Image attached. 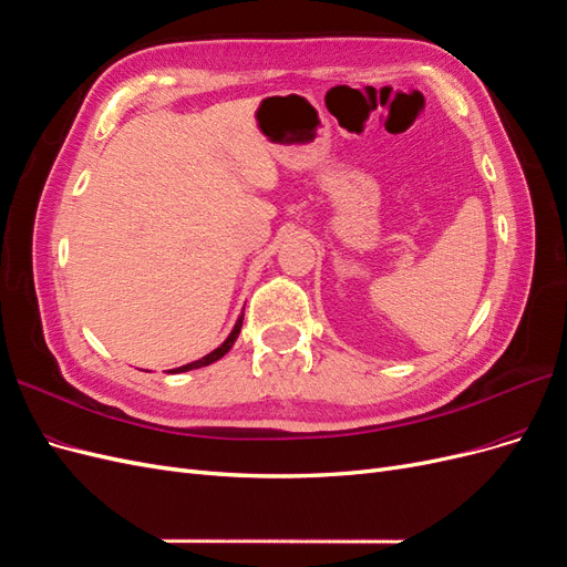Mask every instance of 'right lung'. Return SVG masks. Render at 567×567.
<instances>
[{"mask_svg":"<svg viewBox=\"0 0 567 567\" xmlns=\"http://www.w3.org/2000/svg\"><path fill=\"white\" fill-rule=\"evenodd\" d=\"M241 326H244V315L238 317V321L234 323V329H231V333H229V338L221 342V346L217 348V350H213L210 354H205V357H200V359H196V362H192V364H184V367H179V369H169L167 373H184V371H192V369H200V367H208V364H213V362H217V359H221L225 357L229 350H231V346L236 342V338H238V333H241Z\"/></svg>","mask_w":567,"mask_h":567,"instance_id":"right-lung-1","label":"right lung"}]
</instances>
